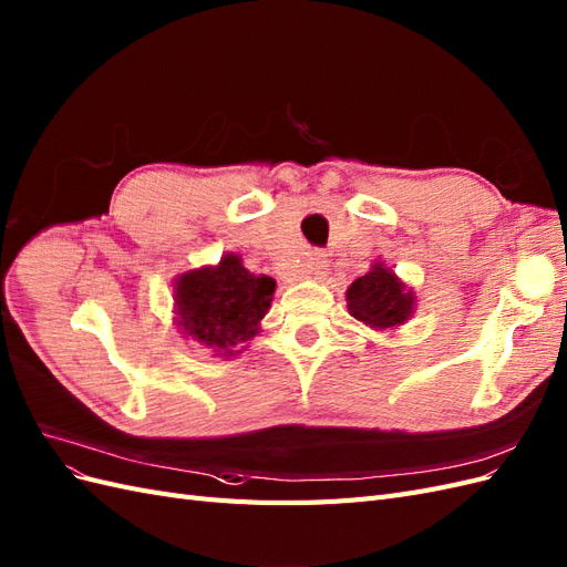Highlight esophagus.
Wrapping results in <instances>:
<instances>
[{
	"label": "esophagus",
	"mask_w": 567,
	"mask_h": 567,
	"mask_svg": "<svg viewBox=\"0 0 567 567\" xmlns=\"http://www.w3.org/2000/svg\"><path fill=\"white\" fill-rule=\"evenodd\" d=\"M305 271L312 274L315 279H319L321 274L327 271V255L324 252H310L308 259H305Z\"/></svg>",
	"instance_id": "34e87169"
}]
</instances>
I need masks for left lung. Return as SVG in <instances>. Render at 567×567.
<instances>
[{
  "label": "left lung",
  "instance_id": "8db88e82",
  "mask_svg": "<svg viewBox=\"0 0 567 567\" xmlns=\"http://www.w3.org/2000/svg\"><path fill=\"white\" fill-rule=\"evenodd\" d=\"M350 317L374 331H393L403 327L415 312V290L384 262L370 267L364 277L355 279L346 290Z\"/></svg>",
  "mask_w": 567,
  "mask_h": 567
}]
</instances>
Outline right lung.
Instances as JSON below:
<instances>
[{
  "instance_id": "obj_1",
  "label": "right lung",
  "mask_w": 567,
  "mask_h": 567,
  "mask_svg": "<svg viewBox=\"0 0 567 567\" xmlns=\"http://www.w3.org/2000/svg\"><path fill=\"white\" fill-rule=\"evenodd\" d=\"M277 281L243 267L236 252L217 265L188 269L174 279V321L183 339L212 348L214 358H236L259 333Z\"/></svg>"
}]
</instances>
